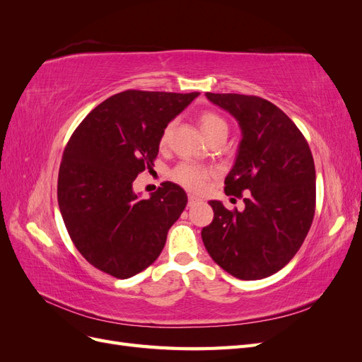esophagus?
Listing matches in <instances>:
<instances>
[{"label":"esophagus","instance_id":"esophagus-1","mask_svg":"<svg viewBox=\"0 0 362 362\" xmlns=\"http://www.w3.org/2000/svg\"><path fill=\"white\" fill-rule=\"evenodd\" d=\"M198 202H201V198H198V196L196 194H189V205H194V204H198Z\"/></svg>","mask_w":362,"mask_h":362}]
</instances>
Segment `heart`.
I'll use <instances>...</instances> for the list:
<instances>
[{"mask_svg": "<svg viewBox=\"0 0 362 362\" xmlns=\"http://www.w3.org/2000/svg\"><path fill=\"white\" fill-rule=\"evenodd\" d=\"M199 127L205 139H210L217 133L228 134V124L225 122V119H222L221 116L213 112H204L199 116ZM169 134H170V125L164 128V131L161 133L160 145L168 144ZM210 177H211L210 169L190 161L181 163L180 166L175 168V170L172 172V178L190 190H201L206 184V181L210 180Z\"/></svg>", "mask_w": 362, "mask_h": 362, "instance_id": "heart-1", "label": "heart"}]
</instances>
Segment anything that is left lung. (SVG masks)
<instances>
[{
	"label": "left lung",
	"mask_w": 362,
	"mask_h": 362,
	"mask_svg": "<svg viewBox=\"0 0 362 362\" xmlns=\"http://www.w3.org/2000/svg\"><path fill=\"white\" fill-rule=\"evenodd\" d=\"M235 117L242 140L225 193L249 192L245 210L229 211L210 201L213 222L202 229L210 257L229 275L267 278L296 255L315 211V168L308 141L281 108L238 93H205Z\"/></svg>",
	"instance_id": "obj_1"
}]
</instances>
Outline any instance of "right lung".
Instances as JSON below:
<instances>
[{"instance_id": "obj_1", "label": "right lung", "mask_w": 362, "mask_h": 362, "mask_svg": "<svg viewBox=\"0 0 362 362\" xmlns=\"http://www.w3.org/2000/svg\"><path fill=\"white\" fill-rule=\"evenodd\" d=\"M198 96L125 90L95 107L74 131L63 152L57 198L71 240L93 267L127 279L161 254L187 194L166 181L144 199L133 182L154 166L164 128Z\"/></svg>"}]
</instances>
